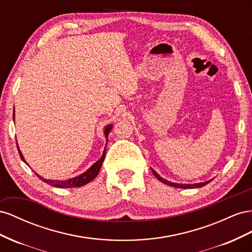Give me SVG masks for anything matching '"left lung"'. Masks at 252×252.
<instances>
[{"instance_id": "8db88e82", "label": "left lung", "mask_w": 252, "mask_h": 252, "mask_svg": "<svg viewBox=\"0 0 252 252\" xmlns=\"http://www.w3.org/2000/svg\"><path fill=\"white\" fill-rule=\"evenodd\" d=\"M152 170V172H153V174L155 175V177L158 179V181H160L161 183H163V184H166V185H168V186H171V187H174V188H182V189H193V188H200V187H203V186H205V185H207V184H209L211 181H208V182H205V183H199V184H192V185H190V184H175V183H171V182H169V181H166V179L164 178H162V177H160L159 175H158L156 172L153 170V169H151Z\"/></svg>"}]
</instances>
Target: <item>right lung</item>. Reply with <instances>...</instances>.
Segmentation results:
<instances>
[{"label": "right lung", "mask_w": 252, "mask_h": 252, "mask_svg": "<svg viewBox=\"0 0 252 252\" xmlns=\"http://www.w3.org/2000/svg\"><path fill=\"white\" fill-rule=\"evenodd\" d=\"M13 119H14V110H13ZM112 127H113V126L110 125V126H105V128H104V134H105V137H106V142H107V136H109V134H110V132L112 130ZM17 147H18V151H19V154H20L21 159H22L26 163L24 157H23L22 153H21V151L19 149L18 143H17ZM104 156H105V149L103 151V154H102L101 158H100L98 161H96L94 164H93V166L88 171H85L84 173H82L81 175H79L77 177L69 178V179H67V181H53V179L43 178L40 175H38L37 173H35V174H37V176L40 179H42L43 182L50 185V186H53V187H56V188H75V187H82V186L86 185L88 183L92 182L93 179H94L98 175L99 171H100V168H101L102 162L104 160Z\"/></svg>", "instance_id": "right-lung-1"}]
</instances>
